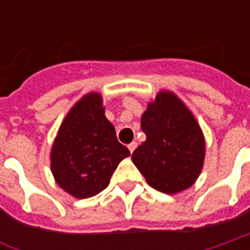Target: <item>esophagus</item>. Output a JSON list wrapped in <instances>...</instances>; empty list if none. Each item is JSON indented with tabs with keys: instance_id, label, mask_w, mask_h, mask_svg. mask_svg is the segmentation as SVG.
<instances>
[{
	"instance_id": "esophagus-1",
	"label": "esophagus",
	"mask_w": 250,
	"mask_h": 250,
	"mask_svg": "<svg viewBox=\"0 0 250 250\" xmlns=\"http://www.w3.org/2000/svg\"><path fill=\"white\" fill-rule=\"evenodd\" d=\"M136 148V142H132V143H130L128 145V150H130L131 152H134V150Z\"/></svg>"
}]
</instances>
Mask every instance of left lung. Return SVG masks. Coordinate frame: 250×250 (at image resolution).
I'll return each instance as SVG.
<instances>
[{
    "mask_svg": "<svg viewBox=\"0 0 250 250\" xmlns=\"http://www.w3.org/2000/svg\"><path fill=\"white\" fill-rule=\"evenodd\" d=\"M146 141L132 162L158 191L175 194L197 181L204 166L205 139L198 122L177 95L161 91L141 119Z\"/></svg>",
    "mask_w": 250,
    "mask_h": 250,
    "instance_id": "obj_1",
    "label": "left lung"
}]
</instances>
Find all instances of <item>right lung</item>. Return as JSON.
<instances>
[{
    "label": "right lung",
    "instance_id": "right-lung-1",
    "mask_svg": "<svg viewBox=\"0 0 250 250\" xmlns=\"http://www.w3.org/2000/svg\"><path fill=\"white\" fill-rule=\"evenodd\" d=\"M130 151L118 142L112 123L104 115L103 99L89 92L62 120L51 151L52 174L57 185L75 198L103 191L120 161Z\"/></svg>",
    "mask_w": 250,
    "mask_h": 250
}]
</instances>
